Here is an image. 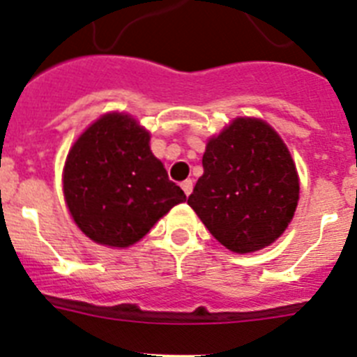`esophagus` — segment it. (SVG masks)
I'll use <instances>...</instances> for the list:
<instances>
[{
  "label": "esophagus",
  "mask_w": 357,
  "mask_h": 357,
  "mask_svg": "<svg viewBox=\"0 0 357 357\" xmlns=\"http://www.w3.org/2000/svg\"><path fill=\"white\" fill-rule=\"evenodd\" d=\"M181 188L184 189L185 197H189V195H191V191H193V181H184L181 184Z\"/></svg>",
  "instance_id": "esophagus-1"
}]
</instances>
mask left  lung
<instances>
[{
    "label": "left lung",
    "instance_id": "1",
    "mask_svg": "<svg viewBox=\"0 0 357 357\" xmlns=\"http://www.w3.org/2000/svg\"><path fill=\"white\" fill-rule=\"evenodd\" d=\"M188 204L229 250L255 252L291 222L298 176L288 148L264 121L238 118L207 143Z\"/></svg>",
    "mask_w": 357,
    "mask_h": 357
}]
</instances>
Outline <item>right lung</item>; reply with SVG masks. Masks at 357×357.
Segmentation results:
<instances>
[{
	"label": "right lung",
	"instance_id": "1",
	"mask_svg": "<svg viewBox=\"0 0 357 357\" xmlns=\"http://www.w3.org/2000/svg\"><path fill=\"white\" fill-rule=\"evenodd\" d=\"M150 134L130 116L107 114L73 144L64 197L82 232L109 247L139 241L185 195L153 157Z\"/></svg>",
	"mask_w": 357,
	"mask_h": 357
}]
</instances>
